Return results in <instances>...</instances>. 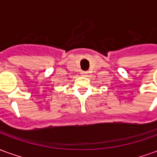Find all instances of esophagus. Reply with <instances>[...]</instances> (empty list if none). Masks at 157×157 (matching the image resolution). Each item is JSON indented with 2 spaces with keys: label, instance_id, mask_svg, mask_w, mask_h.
<instances>
[{
  "label": "esophagus",
  "instance_id": "1",
  "mask_svg": "<svg viewBox=\"0 0 157 157\" xmlns=\"http://www.w3.org/2000/svg\"><path fill=\"white\" fill-rule=\"evenodd\" d=\"M82 75L83 76H86V72H82Z\"/></svg>",
  "mask_w": 157,
  "mask_h": 157
}]
</instances>
